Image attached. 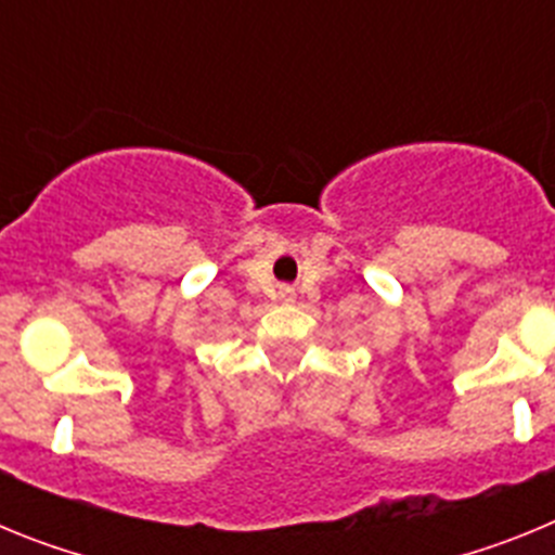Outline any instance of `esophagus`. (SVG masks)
Segmentation results:
<instances>
[{"instance_id": "34e87169", "label": "esophagus", "mask_w": 555, "mask_h": 555, "mask_svg": "<svg viewBox=\"0 0 555 555\" xmlns=\"http://www.w3.org/2000/svg\"><path fill=\"white\" fill-rule=\"evenodd\" d=\"M281 297H283V300H294V292H292V288H283Z\"/></svg>"}]
</instances>
